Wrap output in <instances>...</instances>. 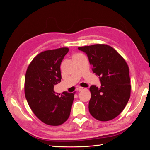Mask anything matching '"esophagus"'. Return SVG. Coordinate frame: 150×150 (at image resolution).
I'll return each instance as SVG.
<instances>
[{"label":"esophagus","instance_id":"esophagus-1","mask_svg":"<svg viewBox=\"0 0 150 150\" xmlns=\"http://www.w3.org/2000/svg\"><path fill=\"white\" fill-rule=\"evenodd\" d=\"M78 91H83V90H84L85 89V88H83V87H79V88H78Z\"/></svg>","mask_w":150,"mask_h":150}]
</instances>
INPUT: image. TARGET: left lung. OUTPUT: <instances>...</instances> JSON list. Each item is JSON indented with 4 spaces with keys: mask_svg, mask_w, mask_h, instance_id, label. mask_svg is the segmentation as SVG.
<instances>
[{
    "mask_svg": "<svg viewBox=\"0 0 150 150\" xmlns=\"http://www.w3.org/2000/svg\"><path fill=\"white\" fill-rule=\"evenodd\" d=\"M87 54L93 72L99 76L100 88L92 85L89 103L90 114L95 119L107 121L124 110L131 93L129 67L115 49L106 44L78 47Z\"/></svg>",
    "mask_w": 150,
    "mask_h": 150,
    "instance_id": "1",
    "label": "left lung"
}]
</instances>
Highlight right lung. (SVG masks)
I'll list each match as a JSON object with an SVG mask.
<instances>
[{"mask_svg": "<svg viewBox=\"0 0 150 150\" xmlns=\"http://www.w3.org/2000/svg\"><path fill=\"white\" fill-rule=\"evenodd\" d=\"M67 47L39 53L32 61L25 77V96L34 115L44 123L59 126L69 117L74 93H56L54 85L61 81L60 66Z\"/></svg>", "mask_w": 150, "mask_h": 150, "instance_id": "1", "label": "right lung"}]
</instances>
